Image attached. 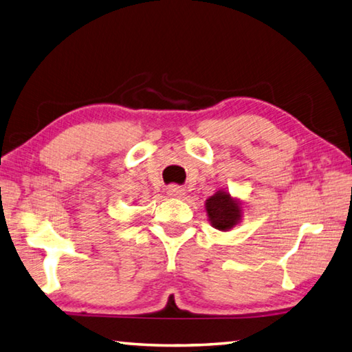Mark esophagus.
<instances>
[{"instance_id": "34e87169", "label": "esophagus", "mask_w": 352, "mask_h": 352, "mask_svg": "<svg viewBox=\"0 0 352 352\" xmlns=\"http://www.w3.org/2000/svg\"><path fill=\"white\" fill-rule=\"evenodd\" d=\"M168 193H169L170 197H174V198H182L184 193H186V190H184V188H182V186L172 184V186H169V188H168Z\"/></svg>"}]
</instances>
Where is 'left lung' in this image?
<instances>
[{"instance_id":"1","label":"left lung","mask_w":352,"mask_h":352,"mask_svg":"<svg viewBox=\"0 0 352 352\" xmlns=\"http://www.w3.org/2000/svg\"><path fill=\"white\" fill-rule=\"evenodd\" d=\"M206 212L212 226L221 231L231 230L242 218L241 204L223 190L216 192L206 201Z\"/></svg>"}]
</instances>
